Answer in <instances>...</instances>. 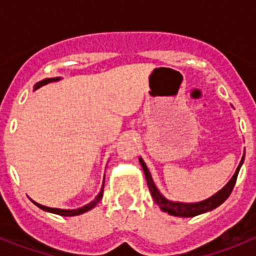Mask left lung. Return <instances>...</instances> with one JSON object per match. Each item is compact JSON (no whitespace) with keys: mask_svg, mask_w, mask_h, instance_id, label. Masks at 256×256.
Returning a JSON list of instances; mask_svg holds the SVG:
<instances>
[{"mask_svg":"<svg viewBox=\"0 0 256 256\" xmlns=\"http://www.w3.org/2000/svg\"><path fill=\"white\" fill-rule=\"evenodd\" d=\"M243 160H244V156H243L240 164H239L238 168L235 171V174L232 175V178L228 180L226 186L223 187L222 190H219L216 194H214L212 196H210L206 200H202V202L198 203H180V202H171L168 199H166L164 195L160 194V190L156 188V183L152 180V174L148 171V166L144 162L142 158H140V166L144 168V176H146V180H148V190L152 192V196L154 199V202L160 207V210L164 211V212H168L170 215H174V216H183V218H188V216H196L199 214H203V212H207V211H211L216 208L218 206H220L224 200H226L228 196H230L231 191L234 188L235 182H236V178H238V172L240 170V166H242Z\"/></svg>","mask_w":256,"mask_h":256,"instance_id":"obj_1","label":"left lung"}]
</instances>
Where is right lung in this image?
<instances>
[{"mask_svg": "<svg viewBox=\"0 0 256 256\" xmlns=\"http://www.w3.org/2000/svg\"><path fill=\"white\" fill-rule=\"evenodd\" d=\"M60 80H61L60 77H57V78H46V80H44V81H40L38 84H36V86H34V90H37V88H40L41 86H44V85H48V84H50V82L60 81ZM102 196H104V186H102V188H100V194L96 195L94 200H92L90 203H88L86 206L80 207V208H76V210H62V208H52V207L42 206V204H40V203H36L34 200H33V203L36 204V206L40 207L41 210L48 211V212H53V214L61 215V216H76V215L84 214V212H86V211L94 208L96 203L100 202V199H102Z\"/></svg>", "mask_w": 256, "mask_h": 256, "instance_id": "right-lung-1", "label": "right lung"}]
</instances>
